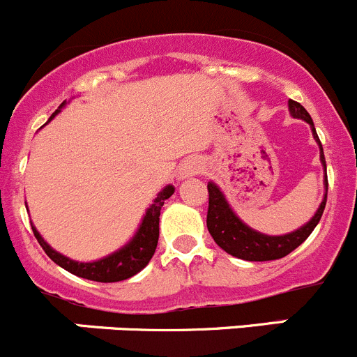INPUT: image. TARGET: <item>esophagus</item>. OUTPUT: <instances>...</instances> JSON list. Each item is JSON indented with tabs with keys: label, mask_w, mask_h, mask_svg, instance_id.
I'll return each instance as SVG.
<instances>
[{
	"label": "esophagus",
	"mask_w": 357,
	"mask_h": 357,
	"mask_svg": "<svg viewBox=\"0 0 357 357\" xmlns=\"http://www.w3.org/2000/svg\"><path fill=\"white\" fill-rule=\"evenodd\" d=\"M202 171V162L197 160V158H188L185 160V164L181 165V171H179V178H188V176L197 174V172Z\"/></svg>",
	"instance_id": "1"
}]
</instances>
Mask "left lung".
Instances as JSON below:
<instances>
[{
  "label": "left lung",
  "instance_id": "obj_1",
  "mask_svg": "<svg viewBox=\"0 0 357 357\" xmlns=\"http://www.w3.org/2000/svg\"><path fill=\"white\" fill-rule=\"evenodd\" d=\"M290 114L294 117L302 119L307 122L312 129V136H314L316 143L319 145V157H321V164L325 167V199H323L321 205L318 207L316 214L309 222H305L302 228L295 229V231L289 233V235H280V236H269L262 235V233L255 231V229L248 228L243 221H240L238 215L231 211L229 204L226 202L225 195L221 190L214 185L208 183V208H207V229L214 242L225 252L231 254L233 257L243 259V261H275V259H282L289 255L291 250H295L302 242H305L312 229L321 219L323 211L326 205V193H328V178H326V162L325 155H323V146L318 138L314 124H312L311 115L307 110L301 105L298 102L290 100L289 102Z\"/></svg>",
  "mask_w": 357,
  "mask_h": 357
}]
</instances>
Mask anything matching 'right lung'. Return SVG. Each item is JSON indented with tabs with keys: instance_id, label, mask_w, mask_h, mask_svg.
<instances>
[{
	"instance_id": "1",
	"label": "right lung",
	"mask_w": 357,
	"mask_h": 357,
	"mask_svg": "<svg viewBox=\"0 0 357 357\" xmlns=\"http://www.w3.org/2000/svg\"><path fill=\"white\" fill-rule=\"evenodd\" d=\"M66 105V102L55 110V114L50 117L52 121L60 109ZM174 193V186L167 185L162 192H158L157 199L153 200V204L150 205L149 211H146L145 218H143L142 225H139L138 231L132 236L131 242L122 248H119L114 254L107 255V257L98 259V261L93 262H77L72 261V259L66 257L60 252L53 250L48 243L43 240V236L39 235V231L36 229V226H32V231H34L36 240L39 242V245L43 247V250L46 252L50 259H52L55 264H59L60 268H63L66 271L72 273L75 276H81V278L93 280V282H102V283H114V282H122V280H128L131 276H135L136 273L142 271L146 264L150 262L152 255L155 254L157 242H158V218H160V208L164 205V202Z\"/></svg>"
}]
</instances>
